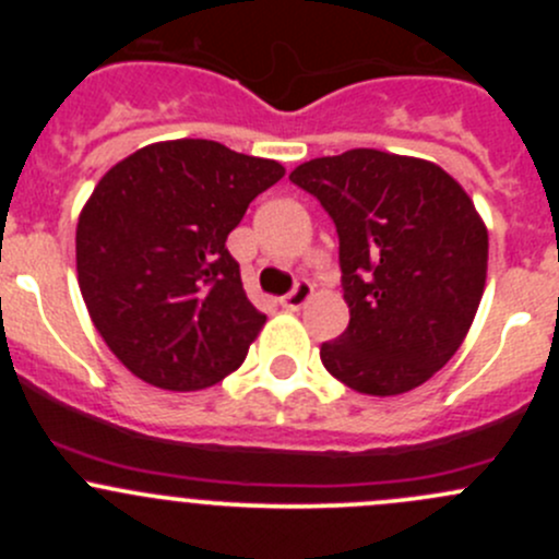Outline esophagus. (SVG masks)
<instances>
[{"mask_svg":"<svg viewBox=\"0 0 559 559\" xmlns=\"http://www.w3.org/2000/svg\"><path fill=\"white\" fill-rule=\"evenodd\" d=\"M311 295L313 286L308 284V281H297V284L292 286L289 295L281 297V308H286V311H300V308L311 300Z\"/></svg>","mask_w":559,"mask_h":559,"instance_id":"1","label":"esophagus"}]
</instances>
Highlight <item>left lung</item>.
<instances>
[{"label": "left lung", "mask_w": 559, "mask_h": 559, "mask_svg": "<svg viewBox=\"0 0 559 559\" xmlns=\"http://www.w3.org/2000/svg\"><path fill=\"white\" fill-rule=\"evenodd\" d=\"M337 233L348 326L321 343L354 392L389 397L436 376L471 330L487 281V229L449 173L425 159L354 148L289 175Z\"/></svg>", "instance_id": "8db88e82"}]
</instances>
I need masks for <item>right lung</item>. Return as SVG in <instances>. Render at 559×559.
<instances>
[{"label":"right lung","instance_id":"obj_1","mask_svg":"<svg viewBox=\"0 0 559 559\" xmlns=\"http://www.w3.org/2000/svg\"><path fill=\"white\" fill-rule=\"evenodd\" d=\"M284 178L213 140L134 151L78 222V284L110 352L138 379L194 392L243 365L267 316L248 302L227 235Z\"/></svg>","mask_w":559,"mask_h":559}]
</instances>
